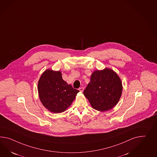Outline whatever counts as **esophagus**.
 I'll list each match as a JSON object with an SVG mask.
<instances>
[{
    "label": "esophagus",
    "instance_id": "1",
    "mask_svg": "<svg viewBox=\"0 0 157 157\" xmlns=\"http://www.w3.org/2000/svg\"><path fill=\"white\" fill-rule=\"evenodd\" d=\"M79 90H80V92H82L84 91V88H83V87H81V88H79Z\"/></svg>",
    "mask_w": 157,
    "mask_h": 157
}]
</instances>
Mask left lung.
I'll return each instance as SVG.
<instances>
[{
    "mask_svg": "<svg viewBox=\"0 0 157 157\" xmlns=\"http://www.w3.org/2000/svg\"><path fill=\"white\" fill-rule=\"evenodd\" d=\"M122 91L120 77L112 69L106 68L93 73L83 93L93 108L103 112L111 109L118 103Z\"/></svg>",
    "mask_w": 157,
    "mask_h": 157,
    "instance_id": "left-lung-1",
    "label": "left lung"
}]
</instances>
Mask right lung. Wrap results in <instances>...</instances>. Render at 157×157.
<instances>
[{
  "label": "right lung",
  "instance_id": "1",
  "mask_svg": "<svg viewBox=\"0 0 157 157\" xmlns=\"http://www.w3.org/2000/svg\"><path fill=\"white\" fill-rule=\"evenodd\" d=\"M38 92L43 106L51 112L59 113L68 108L79 90L63 80L61 72L48 69L39 80Z\"/></svg>",
  "mask_w": 157,
  "mask_h": 157
}]
</instances>
